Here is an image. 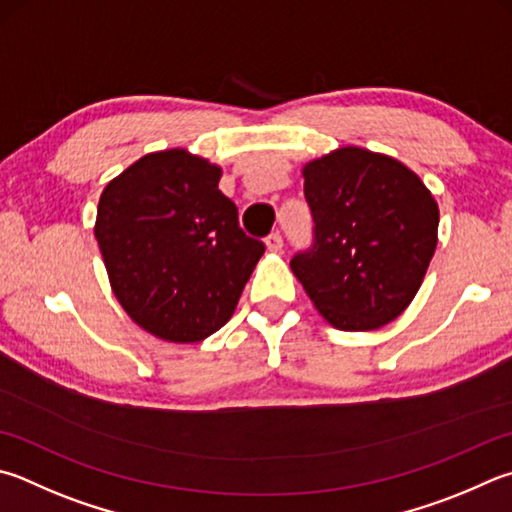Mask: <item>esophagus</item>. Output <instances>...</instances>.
Instances as JSON below:
<instances>
[{
  "label": "esophagus",
  "instance_id": "esophagus-1",
  "mask_svg": "<svg viewBox=\"0 0 512 512\" xmlns=\"http://www.w3.org/2000/svg\"><path fill=\"white\" fill-rule=\"evenodd\" d=\"M266 248L271 250V253H282L284 241H282V235H280V232H271V235L266 237Z\"/></svg>",
  "mask_w": 512,
  "mask_h": 512
}]
</instances>
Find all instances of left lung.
<instances>
[{
  "label": "left lung",
  "instance_id": "8db88e82",
  "mask_svg": "<svg viewBox=\"0 0 512 512\" xmlns=\"http://www.w3.org/2000/svg\"><path fill=\"white\" fill-rule=\"evenodd\" d=\"M302 176L313 244L291 271L331 327H385L414 300L436 250L432 192L401 161L351 145L306 163Z\"/></svg>",
  "mask_w": 512,
  "mask_h": 512
}]
</instances>
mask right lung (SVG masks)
<instances>
[{"instance_id": "right-lung-1", "label": "right lung", "mask_w": 512, "mask_h": 512, "mask_svg": "<svg viewBox=\"0 0 512 512\" xmlns=\"http://www.w3.org/2000/svg\"><path fill=\"white\" fill-rule=\"evenodd\" d=\"M219 179V165L176 147L145 154L100 194L94 232L111 291L161 340L199 342L224 327L264 255Z\"/></svg>"}]
</instances>
